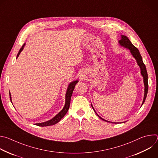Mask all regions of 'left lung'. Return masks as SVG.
Segmentation results:
<instances>
[{
	"mask_svg": "<svg viewBox=\"0 0 158 158\" xmlns=\"http://www.w3.org/2000/svg\"><path fill=\"white\" fill-rule=\"evenodd\" d=\"M119 44H120V46L124 48H126L127 49H129L130 51V52L131 54V55L134 57V59H136V62H137V64L138 65H139V67H140V69H141V76H143V82H144V98H143V101L142 102V105L144 104L145 100H146V96H147V94H148V73H147V71H146V65H144V64L143 63V59H142V57L140 54V52L139 51V50L135 47L134 45L131 43V42L129 40V39L126 36V35H121V39L119 40L118 41ZM91 106L93 107V109H94V110L95 111L96 114L98 116V117L101 119L102 120L104 121H106V122H109V123H113V122H110V121H108L107 120H105L103 118H102L101 117H100L98 114L97 112H96V110H94L92 104H91ZM125 123V122H124Z\"/></svg>",
	"mask_w": 158,
	"mask_h": 158,
	"instance_id": "left-lung-1",
	"label": "left lung"
}]
</instances>
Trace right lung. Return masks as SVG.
<instances>
[{"mask_svg": "<svg viewBox=\"0 0 158 158\" xmlns=\"http://www.w3.org/2000/svg\"><path fill=\"white\" fill-rule=\"evenodd\" d=\"M25 45H26V43L24 44L23 46H22V48H20V49L19 50V52H18V54H17V56L16 59H17V57L19 56L20 52L22 51V50L24 49ZM78 82H79L78 80H76V81H74L71 82L68 85V87H67V91H66V93H65V105H64L63 109L59 112V113H58L57 115H56L53 118H52L51 119H50V120H49V121H48L40 123H35V125H37V126H41V127L49 126H52V125L56 124V123H57L58 122H59V121H60V119L66 114L67 112L68 111V110H69V109L71 96H72L73 91H74V89L75 85H76V84ZM9 95H10V101H11V102H12V98H11V94H10V93H9Z\"/></svg>", "mask_w": 158, "mask_h": 158, "instance_id": "add662e5", "label": "right lung"}]
</instances>
